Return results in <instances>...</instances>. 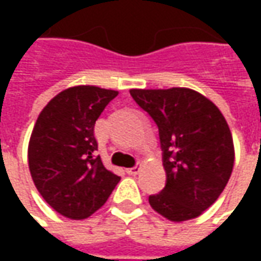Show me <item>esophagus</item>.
I'll return each instance as SVG.
<instances>
[{
    "label": "esophagus",
    "mask_w": 261,
    "mask_h": 261,
    "mask_svg": "<svg viewBox=\"0 0 261 261\" xmlns=\"http://www.w3.org/2000/svg\"><path fill=\"white\" fill-rule=\"evenodd\" d=\"M139 171H141V167L139 166H135L132 167V168H127V170H126V173L129 175H138L139 174Z\"/></svg>",
    "instance_id": "34e87169"
}]
</instances>
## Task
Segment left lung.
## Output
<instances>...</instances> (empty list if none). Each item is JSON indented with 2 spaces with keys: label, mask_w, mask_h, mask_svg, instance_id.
Returning a JSON list of instances; mask_svg holds the SVG:
<instances>
[{
  "label": "left lung",
  "mask_w": 261,
  "mask_h": 261,
  "mask_svg": "<svg viewBox=\"0 0 261 261\" xmlns=\"http://www.w3.org/2000/svg\"><path fill=\"white\" fill-rule=\"evenodd\" d=\"M129 91L154 119L164 151L167 185L149 196V205L171 222L195 219L215 203L234 168V141L225 117L192 88Z\"/></svg>",
  "instance_id": "8db88e82"
}]
</instances>
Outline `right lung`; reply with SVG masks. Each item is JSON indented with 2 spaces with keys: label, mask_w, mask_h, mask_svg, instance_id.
<instances>
[{
  "label": "right lung",
  "mask_w": 261,
  "mask_h": 261,
  "mask_svg": "<svg viewBox=\"0 0 261 261\" xmlns=\"http://www.w3.org/2000/svg\"><path fill=\"white\" fill-rule=\"evenodd\" d=\"M119 91L69 87L42 109L32 130L27 160L36 189L69 219H86L105 205L120 177L94 156V125Z\"/></svg>",
  "instance_id": "right-lung-1"
}]
</instances>
